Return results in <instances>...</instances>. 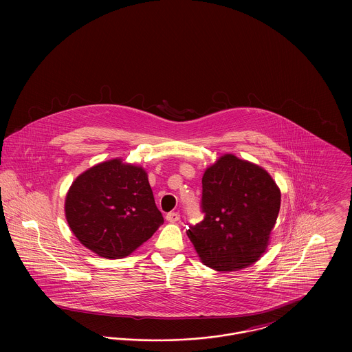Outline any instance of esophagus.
<instances>
[{"label":"esophagus","mask_w":352,"mask_h":352,"mask_svg":"<svg viewBox=\"0 0 352 352\" xmlns=\"http://www.w3.org/2000/svg\"><path fill=\"white\" fill-rule=\"evenodd\" d=\"M181 218V215H179V212H174V211H171V212H168V215H166V220L170 221V223H175V221H178Z\"/></svg>","instance_id":"34e87169"}]
</instances>
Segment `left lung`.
<instances>
[{
  "label": "left lung",
  "mask_w": 352,
  "mask_h": 352,
  "mask_svg": "<svg viewBox=\"0 0 352 352\" xmlns=\"http://www.w3.org/2000/svg\"><path fill=\"white\" fill-rule=\"evenodd\" d=\"M280 206V188L267 170L226 154L203 174L204 218L188 226L187 236L204 265L247 268L267 251Z\"/></svg>",
  "instance_id": "obj_1"
}]
</instances>
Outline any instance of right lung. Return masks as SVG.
Returning <instances> with one entry per match:
<instances>
[{
    "label": "right lung",
    "mask_w": 352,
    "mask_h": 352,
    "mask_svg": "<svg viewBox=\"0 0 352 352\" xmlns=\"http://www.w3.org/2000/svg\"><path fill=\"white\" fill-rule=\"evenodd\" d=\"M65 211L78 240L105 258L126 257L164 223L146 171L121 160L80 174L68 190Z\"/></svg>",
    "instance_id": "obj_1"
}]
</instances>
